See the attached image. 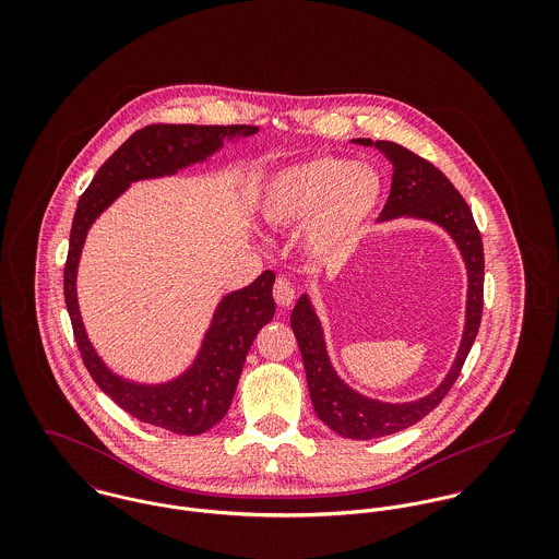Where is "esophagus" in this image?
<instances>
[{"label": "esophagus", "instance_id": "obj_1", "mask_svg": "<svg viewBox=\"0 0 559 559\" xmlns=\"http://www.w3.org/2000/svg\"><path fill=\"white\" fill-rule=\"evenodd\" d=\"M273 299L280 308H288L295 299V286L286 277H277L273 286Z\"/></svg>", "mask_w": 559, "mask_h": 559}]
</instances>
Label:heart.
<instances>
[{
    "instance_id": "b5f03b06",
    "label": "heart",
    "mask_w": 559,
    "mask_h": 559,
    "mask_svg": "<svg viewBox=\"0 0 559 559\" xmlns=\"http://www.w3.org/2000/svg\"><path fill=\"white\" fill-rule=\"evenodd\" d=\"M381 191V176L370 165L320 157L275 174L260 195V213L277 228L308 224L306 247L337 260L355 247Z\"/></svg>"
}]
</instances>
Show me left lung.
<instances>
[{"label":"left lung","mask_w":559,"mask_h":559,"mask_svg":"<svg viewBox=\"0 0 559 559\" xmlns=\"http://www.w3.org/2000/svg\"><path fill=\"white\" fill-rule=\"evenodd\" d=\"M353 142L361 146H377L392 163L394 169L390 198L379 215V222L408 215L430 219L443 226L452 235V239L456 240L469 273L467 322L456 361L445 381L432 394L406 404H388L379 400L364 399L348 385H344L326 357L322 329L308 295H304L297 301L290 317V326L301 348L310 399L319 419H322L331 430H335L340 437L377 439L417 424L432 408H437V404L450 394L452 385L456 383L463 364L472 350V344L476 342L481 320L484 247L472 209L441 169H437L430 160L411 153L396 142H372L364 138Z\"/></svg>","instance_id":"1"}]
</instances>
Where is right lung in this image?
Segmentation results:
<instances>
[{
    "mask_svg": "<svg viewBox=\"0 0 559 559\" xmlns=\"http://www.w3.org/2000/svg\"><path fill=\"white\" fill-rule=\"evenodd\" d=\"M251 124H148L135 131L100 165L75 211L64 264V299L83 366L94 383L122 411L176 435H202L224 419L239 383L247 350L275 314L273 271L222 299L193 366L176 381L140 385L116 377L92 348L78 306V264L92 222L135 180L169 176L213 155L228 138L253 135Z\"/></svg>",
    "mask_w": 559,
    "mask_h": 559,
    "instance_id": "right-lung-1",
    "label": "right lung"
}]
</instances>
